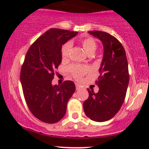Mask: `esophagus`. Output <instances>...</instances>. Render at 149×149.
I'll return each instance as SVG.
<instances>
[{"label":"esophagus","mask_w":149,"mask_h":149,"mask_svg":"<svg viewBox=\"0 0 149 149\" xmlns=\"http://www.w3.org/2000/svg\"><path fill=\"white\" fill-rule=\"evenodd\" d=\"M75 86H76V90H77V91H79V90L81 88V86L80 84H75Z\"/></svg>","instance_id":"34e87169"}]
</instances>
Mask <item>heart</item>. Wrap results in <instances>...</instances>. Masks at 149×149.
<instances>
[{"label": "heart", "mask_w": 149, "mask_h": 149, "mask_svg": "<svg viewBox=\"0 0 149 149\" xmlns=\"http://www.w3.org/2000/svg\"><path fill=\"white\" fill-rule=\"evenodd\" d=\"M80 43L88 55H93L96 51L97 45L96 42L93 38H82L80 40ZM71 48L72 43L70 42H67V43L64 44L61 47L62 58H64V59L68 58ZM69 71L75 79L80 80L88 72V68L86 66L72 65L69 67Z\"/></svg>", "instance_id": "obj_1"}]
</instances>
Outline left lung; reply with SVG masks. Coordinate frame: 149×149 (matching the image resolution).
Instances as JSON below:
<instances>
[{
    "mask_svg": "<svg viewBox=\"0 0 149 149\" xmlns=\"http://www.w3.org/2000/svg\"><path fill=\"white\" fill-rule=\"evenodd\" d=\"M88 33L102 42L104 56L97 81L100 89L97 93L88 89L89 97L84 102V110L92 120L106 122L116 115L125 100L129 83L128 61L124 47L116 38L102 31Z\"/></svg>",
    "mask_w": 149,
    "mask_h": 149,
    "instance_id": "obj_1",
    "label": "left lung"
}]
</instances>
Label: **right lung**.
<instances>
[{"label": "right lung", "mask_w": 149, "mask_h": 149, "mask_svg": "<svg viewBox=\"0 0 149 149\" xmlns=\"http://www.w3.org/2000/svg\"><path fill=\"white\" fill-rule=\"evenodd\" d=\"M77 32L49 29L29 48L21 70L25 102L32 115L42 122L54 124L65 115L67 104L75 91L72 81L52 85L54 70L61 63V47Z\"/></svg>", "instance_id": "obj_1"}]
</instances>
